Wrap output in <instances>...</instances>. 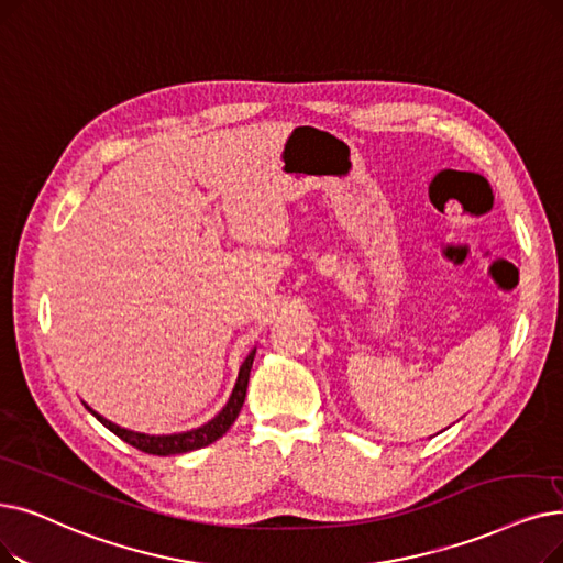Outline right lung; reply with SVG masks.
<instances>
[{
  "label": "right lung",
  "mask_w": 563,
  "mask_h": 563,
  "mask_svg": "<svg viewBox=\"0 0 563 563\" xmlns=\"http://www.w3.org/2000/svg\"><path fill=\"white\" fill-rule=\"evenodd\" d=\"M253 358H255V350L246 356V361L241 363L239 368V377L236 384L232 388V396L228 400V405L216 413L211 421H207L205 426L195 428V430H186V432H175V434H144V432H133L126 428H119L117 423L103 419L101 413H96L93 409H87L99 419L110 432H114L119 439H124L126 444L135 446L137 451H144L150 455H179V453H188L195 449H202L213 444L216 439H221L230 426L236 421L239 411L243 407V400H246V388H249V377H251V368H253Z\"/></svg>",
  "instance_id": "1"
}]
</instances>
